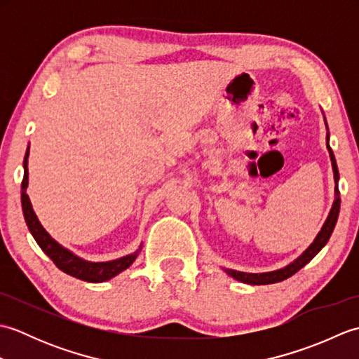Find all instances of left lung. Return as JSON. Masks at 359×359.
I'll list each match as a JSON object with an SVG mask.
<instances>
[{
	"mask_svg": "<svg viewBox=\"0 0 359 359\" xmlns=\"http://www.w3.org/2000/svg\"><path fill=\"white\" fill-rule=\"evenodd\" d=\"M325 120V118H324ZM327 126V123H325ZM329 129V128H327ZM327 149H329L330 154V160H332V168H333V177H334V202L332 205V210L329 212V217L324 222L321 231L318 233V236L315 238V241L311 242V245L304 251V253L294 259L292 264H288L284 269L274 270V271H266V273H243V271H236V270H230V269H224L226 274H230L231 278H234L236 280L243 282V284H250V285H266V284H276V282L285 280L287 278L293 276L296 271H299L304 265H307L311 259H313L319 251L324 248V245L329 242L330 236L333 233V228L337 225L338 220V215H339V205H341V197H339V189H338V180H339V171L337 166V160H334L333 151L329 144V133H327Z\"/></svg>",
	"mask_w": 359,
	"mask_h": 359,
	"instance_id": "left-lung-1",
	"label": "left lung"
}]
</instances>
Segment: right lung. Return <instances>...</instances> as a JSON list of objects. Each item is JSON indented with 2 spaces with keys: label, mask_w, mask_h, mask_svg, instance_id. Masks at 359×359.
Returning <instances> with one entry per match:
<instances>
[{
  "label": "right lung",
  "mask_w": 359,
  "mask_h": 359,
  "mask_svg": "<svg viewBox=\"0 0 359 359\" xmlns=\"http://www.w3.org/2000/svg\"><path fill=\"white\" fill-rule=\"evenodd\" d=\"M27 158H29V148L25 156V163H22V166H25V177H22V182H21L22 215H25L29 231L32 233L34 239L36 241L38 245H40V248L52 259V262L66 274H71V276L86 280V282H104L114 276H117V274L126 270L128 266H131L133 262L135 261V257L139 256L142 245L139 250L134 251V253L116 259V261L90 262L79 257L77 255H74L72 251L65 248L63 245H60L55 239L50 238V234L44 230L43 225L40 224V220H38L35 211L32 208V203H30L29 196L26 193L27 184H29Z\"/></svg>",
  "instance_id": "add662e5"
}]
</instances>
